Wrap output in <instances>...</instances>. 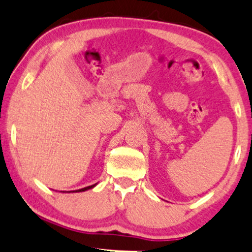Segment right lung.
<instances>
[{
  "instance_id": "add662e5",
  "label": "right lung",
  "mask_w": 252,
  "mask_h": 252,
  "mask_svg": "<svg viewBox=\"0 0 252 252\" xmlns=\"http://www.w3.org/2000/svg\"><path fill=\"white\" fill-rule=\"evenodd\" d=\"M97 184H94V185H91V186H88V187H84V189H77V190H70V192H67V193H77V192H85V190H88V189H94V186H96ZM65 193V192H63Z\"/></svg>"
}]
</instances>
